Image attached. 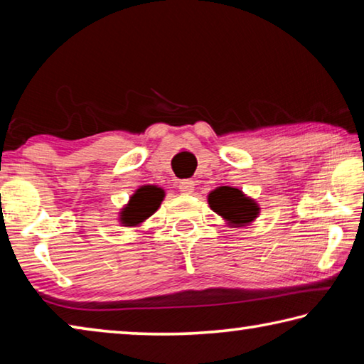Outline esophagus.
Wrapping results in <instances>:
<instances>
[{"instance_id": "obj_1", "label": "esophagus", "mask_w": 364, "mask_h": 364, "mask_svg": "<svg viewBox=\"0 0 364 364\" xmlns=\"http://www.w3.org/2000/svg\"><path fill=\"white\" fill-rule=\"evenodd\" d=\"M178 189H180L181 194H193L194 193V181L193 180H183L178 184Z\"/></svg>"}]
</instances>
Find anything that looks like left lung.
<instances>
[{"mask_svg":"<svg viewBox=\"0 0 364 364\" xmlns=\"http://www.w3.org/2000/svg\"><path fill=\"white\" fill-rule=\"evenodd\" d=\"M208 205L215 213L228 221L231 226H245L254 221L260 207L242 191L231 186H220L208 194Z\"/></svg>","mask_w":364,"mask_h":364,"instance_id":"8db88e82","label":"left lung"}]
</instances>
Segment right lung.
Returning <instances> with one entry per match:
<instances>
[{
    "instance_id": "add662e5",
    "label": "right lung",
    "mask_w": 364,
    "mask_h": 364,
    "mask_svg": "<svg viewBox=\"0 0 364 364\" xmlns=\"http://www.w3.org/2000/svg\"><path fill=\"white\" fill-rule=\"evenodd\" d=\"M164 189L157 186H141L136 193L130 197V202L122 208L120 221L123 226H138L147 220L160 207L164 200Z\"/></svg>"
}]
</instances>
